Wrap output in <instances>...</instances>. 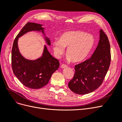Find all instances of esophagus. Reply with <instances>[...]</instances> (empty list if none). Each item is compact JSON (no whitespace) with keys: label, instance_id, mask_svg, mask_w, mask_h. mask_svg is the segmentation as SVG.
Listing matches in <instances>:
<instances>
[{"label":"esophagus","instance_id":"34e87169","mask_svg":"<svg viewBox=\"0 0 122 122\" xmlns=\"http://www.w3.org/2000/svg\"><path fill=\"white\" fill-rule=\"evenodd\" d=\"M67 67V65H64V64H62V65L61 66V67L62 68H63V69L65 68H66Z\"/></svg>","mask_w":122,"mask_h":122}]
</instances>
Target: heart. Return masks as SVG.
<instances>
[{
  "mask_svg": "<svg viewBox=\"0 0 122 122\" xmlns=\"http://www.w3.org/2000/svg\"><path fill=\"white\" fill-rule=\"evenodd\" d=\"M95 44L94 37L80 31H69L63 34L60 39L55 38L53 48L55 56L60 58L66 50V60L74 62L85 59L91 52Z\"/></svg>",
  "mask_w": 122,
  "mask_h": 122,
  "instance_id": "obj_1",
  "label": "heart"
}]
</instances>
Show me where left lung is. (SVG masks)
Wrapping results in <instances>:
<instances>
[{
    "instance_id": "8db88e82",
    "label": "left lung",
    "mask_w": 122,
    "mask_h": 122,
    "mask_svg": "<svg viewBox=\"0 0 122 122\" xmlns=\"http://www.w3.org/2000/svg\"><path fill=\"white\" fill-rule=\"evenodd\" d=\"M99 35L98 44L91 58L75 66V73L68 87L76 94L85 95L96 90L108 71L111 62L110 43L101 29Z\"/></svg>"
}]
</instances>
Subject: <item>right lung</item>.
Instances as JSON below:
<instances>
[{
    "instance_id": "right-lung-1",
    "label": "right lung",
    "mask_w": 122,
    "mask_h": 122,
    "mask_svg": "<svg viewBox=\"0 0 122 122\" xmlns=\"http://www.w3.org/2000/svg\"><path fill=\"white\" fill-rule=\"evenodd\" d=\"M42 26L35 23H26L16 37L12 49L11 62L14 74L25 86L33 89L46 85L60 65L59 61L51 55L45 45L41 56L36 59H26L20 53L18 46V39L29 32H41L46 44L50 46L49 37L45 33L46 28Z\"/></svg>"
}]
</instances>
